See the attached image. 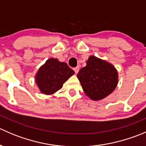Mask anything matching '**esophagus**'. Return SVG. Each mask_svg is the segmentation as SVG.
Listing matches in <instances>:
<instances>
[{
  "label": "esophagus",
  "instance_id": "34e87169",
  "mask_svg": "<svg viewBox=\"0 0 146 146\" xmlns=\"http://www.w3.org/2000/svg\"><path fill=\"white\" fill-rule=\"evenodd\" d=\"M73 70H74L75 73H76V74H77V73H78V71H79V70H80V68H79V67H78V66H77V67L74 68H73Z\"/></svg>",
  "mask_w": 146,
  "mask_h": 146
}]
</instances>
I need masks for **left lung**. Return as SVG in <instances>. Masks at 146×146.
I'll return each instance as SVG.
<instances>
[{"label": "left lung", "instance_id": "obj_1", "mask_svg": "<svg viewBox=\"0 0 146 146\" xmlns=\"http://www.w3.org/2000/svg\"><path fill=\"white\" fill-rule=\"evenodd\" d=\"M77 77L84 92L92 100H100L111 93L118 83V72L107 61L91 56Z\"/></svg>", "mask_w": 146, "mask_h": 146}]
</instances>
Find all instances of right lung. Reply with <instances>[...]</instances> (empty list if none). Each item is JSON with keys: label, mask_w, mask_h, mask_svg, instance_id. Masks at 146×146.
Segmentation results:
<instances>
[{"label": "right lung", "mask_w": 146, "mask_h": 146, "mask_svg": "<svg viewBox=\"0 0 146 146\" xmlns=\"http://www.w3.org/2000/svg\"><path fill=\"white\" fill-rule=\"evenodd\" d=\"M74 73L67 64L52 58L39 68L35 80L41 92L51 95L61 89L63 84Z\"/></svg>", "instance_id": "add662e5"}]
</instances>
